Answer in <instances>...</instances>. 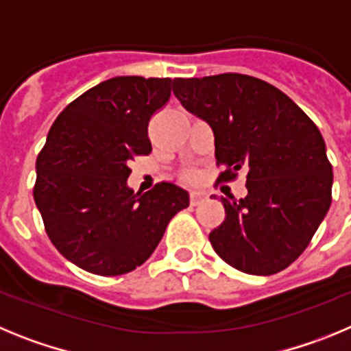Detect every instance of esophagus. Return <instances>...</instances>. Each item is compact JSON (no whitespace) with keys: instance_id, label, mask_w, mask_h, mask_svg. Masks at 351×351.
<instances>
[{"instance_id":"esophagus-1","label":"esophagus","mask_w":351,"mask_h":351,"mask_svg":"<svg viewBox=\"0 0 351 351\" xmlns=\"http://www.w3.org/2000/svg\"><path fill=\"white\" fill-rule=\"evenodd\" d=\"M206 198H207V193H206V191H202V190H193L190 193L191 206H198V204H202Z\"/></svg>"}]
</instances>
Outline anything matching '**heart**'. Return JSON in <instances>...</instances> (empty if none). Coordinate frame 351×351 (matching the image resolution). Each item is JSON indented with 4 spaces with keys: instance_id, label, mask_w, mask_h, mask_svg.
I'll return each instance as SVG.
<instances>
[{
    "instance_id": "b5f03b06",
    "label": "heart",
    "mask_w": 351,
    "mask_h": 351,
    "mask_svg": "<svg viewBox=\"0 0 351 351\" xmlns=\"http://www.w3.org/2000/svg\"><path fill=\"white\" fill-rule=\"evenodd\" d=\"M191 178H193V176H191Z\"/></svg>"
}]
</instances>
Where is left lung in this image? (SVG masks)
Here are the masks:
<instances>
[{
  "instance_id": "left-lung-1",
  "label": "left lung",
  "mask_w": 351,
  "mask_h": 351,
  "mask_svg": "<svg viewBox=\"0 0 351 351\" xmlns=\"http://www.w3.org/2000/svg\"><path fill=\"white\" fill-rule=\"evenodd\" d=\"M173 95L213 128L219 181L246 172V197H221L225 219L209 234L214 251L246 274L287 269L332 202L320 130L283 91L243 73L176 79Z\"/></svg>"
}]
</instances>
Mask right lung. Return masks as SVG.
Returning a JSON list of instances; mask_svg holds the SVG:
<instances>
[{"instance_id":"obj_1","label":"right lung","mask_w":351,"mask_h":351,"mask_svg":"<svg viewBox=\"0 0 351 351\" xmlns=\"http://www.w3.org/2000/svg\"><path fill=\"white\" fill-rule=\"evenodd\" d=\"M176 79L114 77L64 107L36 158L33 197L56 250L98 276H119L153 255L188 191L158 182L133 193L130 161L153 151L149 119Z\"/></svg>"}]
</instances>
